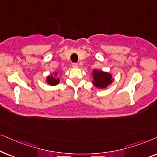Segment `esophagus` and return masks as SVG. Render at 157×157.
<instances>
[{
	"label": "esophagus",
	"mask_w": 157,
	"mask_h": 157,
	"mask_svg": "<svg viewBox=\"0 0 157 157\" xmlns=\"http://www.w3.org/2000/svg\"><path fill=\"white\" fill-rule=\"evenodd\" d=\"M72 66L73 68H77V67H78V64H77V63H72Z\"/></svg>",
	"instance_id": "34e87169"
}]
</instances>
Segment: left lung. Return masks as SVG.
<instances>
[{
	"mask_svg": "<svg viewBox=\"0 0 157 157\" xmlns=\"http://www.w3.org/2000/svg\"><path fill=\"white\" fill-rule=\"evenodd\" d=\"M93 75V84L95 87L98 89H105L108 87L113 82V78L111 73L108 72H103L99 70L98 69H95L92 72Z\"/></svg>",
	"mask_w": 157,
	"mask_h": 157,
	"instance_id": "obj_1",
	"label": "left lung"
}]
</instances>
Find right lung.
I'll use <instances>...</instances> for the list:
<instances>
[{"instance_id":"obj_1","label":"right lung","mask_w":157,"mask_h":157,"mask_svg":"<svg viewBox=\"0 0 157 157\" xmlns=\"http://www.w3.org/2000/svg\"><path fill=\"white\" fill-rule=\"evenodd\" d=\"M58 72H54L52 75H48L46 78L45 82L49 85L50 86H55L58 85L60 82V79L57 77Z\"/></svg>"}]
</instances>
